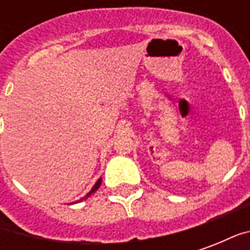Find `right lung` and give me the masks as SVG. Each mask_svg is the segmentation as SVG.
Instances as JSON below:
<instances>
[{"label": "right lung", "mask_w": 250, "mask_h": 250, "mask_svg": "<svg viewBox=\"0 0 250 250\" xmlns=\"http://www.w3.org/2000/svg\"><path fill=\"white\" fill-rule=\"evenodd\" d=\"M100 185H102V178H100V179H98V182H96V184L93 185V188H91V191H89V193H88L87 195H85V197H83V198L80 199V201H84V199H87L88 197H89V195H91V194H92V193H95V191H96V190H98V188H100Z\"/></svg>", "instance_id": "1"}]
</instances>
